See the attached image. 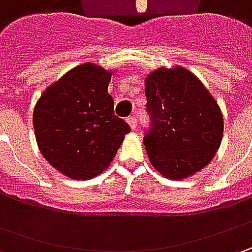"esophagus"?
Returning a JSON list of instances; mask_svg holds the SVG:
<instances>
[{
	"mask_svg": "<svg viewBox=\"0 0 252 252\" xmlns=\"http://www.w3.org/2000/svg\"><path fill=\"white\" fill-rule=\"evenodd\" d=\"M127 125L130 126V129L134 130V129H136V126H137V119H136L134 116H129V118H127Z\"/></svg>",
	"mask_w": 252,
	"mask_h": 252,
	"instance_id": "1",
	"label": "esophagus"
}]
</instances>
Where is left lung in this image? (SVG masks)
Segmentation results:
<instances>
[{"mask_svg": "<svg viewBox=\"0 0 252 252\" xmlns=\"http://www.w3.org/2000/svg\"><path fill=\"white\" fill-rule=\"evenodd\" d=\"M151 165L168 179H187L208 165L223 139V113L203 83L182 65L158 67L144 81Z\"/></svg>", "mask_w": 252, "mask_h": 252, "instance_id": "1", "label": "left lung"}]
</instances>
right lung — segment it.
<instances>
[{"label":"right lung","mask_w":252,"mask_h":252,"mask_svg":"<svg viewBox=\"0 0 252 252\" xmlns=\"http://www.w3.org/2000/svg\"><path fill=\"white\" fill-rule=\"evenodd\" d=\"M116 70L84 63L50 84L33 109L37 147L71 179H91L109 167L129 125L113 113L108 85Z\"/></svg>","instance_id":"obj_1"}]
</instances>
